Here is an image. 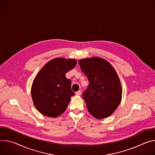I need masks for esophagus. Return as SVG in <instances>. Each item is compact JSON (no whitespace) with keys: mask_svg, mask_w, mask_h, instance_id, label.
<instances>
[{"mask_svg":"<svg viewBox=\"0 0 155 155\" xmlns=\"http://www.w3.org/2000/svg\"><path fill=\"white\" fill-rule=\"evenodd\" d=\"M76 95H81V91H78V92H76Z\"/></svg>","mask_w":155,"mask_h":155,"instance_id":"obj_1","label":"esophagus"}]
</instances>
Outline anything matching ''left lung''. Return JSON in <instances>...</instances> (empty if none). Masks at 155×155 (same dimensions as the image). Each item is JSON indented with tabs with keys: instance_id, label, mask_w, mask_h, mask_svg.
<instances>
[{
	"instance_id": "obj_1",
	"label": "left lung",
	"mask_w": 155,
	"mask_h": 155,
	"mask_svg": "<svg viewBox=\"0 0 155 155\" xmlns=\"http://www.w3.org/2000/svg\"><path fill=\"white\" fill-rule=\"evenodd\" d=\"M79 64L89 80L82 93L89 112L97 119L111 115L122 98V87L113 67L104 59L92 57L80 60Z\"/></svg>"
}]
</instances>
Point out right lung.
<instances>
[{"mask_svg": "<svg viewBox=\"0 0 155 155\" xmlns=\"http://www.w3.org/2000/svg\"><path fill=\"white\" fill-rule=\"evenodd\" d=\"M77 64L74 59L57 58L46 63L34 79L31 95L34 106L42 114L55 117L65 111L74 95L71 81L66 73Z\"/></svg>", "mask_w": 155, "mask_h": 155, "instance_id": "1", "label": "right lung"}]
</instances>
